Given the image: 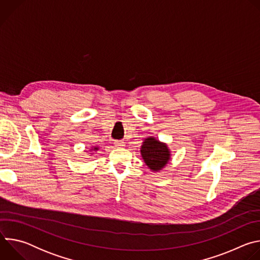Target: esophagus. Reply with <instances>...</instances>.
<instances>
[{
  "instance_id": "obj_1",
  "label": "esophagus",
  "mask_w": 260,
  "mask_h": 260,
  "mask_svg": "<svg viewBox=\"0 0 260 260\" xmlns=\"http://www.w3.org/2000/svg\"><path fill=\"white\" fill-rule=\"evenodd\" d=\"M114 145H115V147H118V148L125 146V144H124L123 141H115V142H114Z\"/></svg>"
}]
</instances>
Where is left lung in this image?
<instances>
[{
	"label": "left lung",
	"mask_w": 260,
	"mask_h": 260,
	"mask_svg": "<svg viewBox=\"0 0 260 260\" xmlns=\"http://www.w3.org/2000/svg\"><path fill=\"white\" fill-rule=\"evenodd\" d=\"M140 152L145 165L153 173L162 171L172 156L168 144L160 142L154 137H147L144 139Z\"/></svg>",
	"instance_id": "left-lung-1"
}]
</instances>
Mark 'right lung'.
<instances>
[{
    "instance_id": "obj_1",
    "label": "right lung",
    "mask_w": 260,
    "mask_h": 260,
    "mask_svg": "<svg viewBox=\"0 0 260 260\" xmlns=\"http://www.w3.org/2000/svg\"><path fill=\"white\" fill-rule=\"evenodd\" d=\"M99 149H100L99 146H91V147L89 148V151L91 152L90 154H93V152H98Z\"/></svg>"
}]
</instances>
